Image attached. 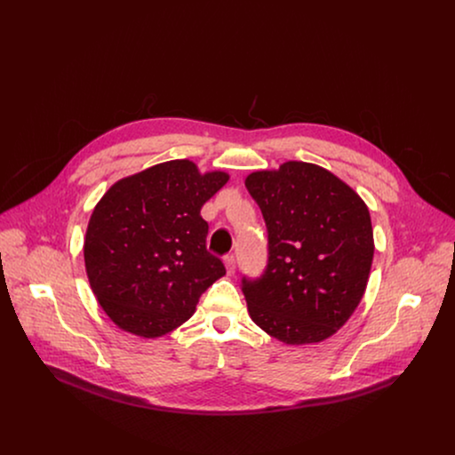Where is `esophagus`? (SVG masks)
Segmentation results:
<instances>
[{"label": "esophagus", "instance_id": "34e87169", "mask_svg": "<svg viewBox=\"0 0 455 455\" xmlns=\"http://www.w3.org/2000/svg\"><path fill=\"white\" fill-rule=\"evenodd\" d=\"M225 266H227V273L230 274V275L235 273V267H237L235 257H234V255H227V257H225Z\"/></svg>", "mask_w": 455, "mask_h": 455}]
</instances>
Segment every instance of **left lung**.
<instances>
[{"label":"left lung","instance_id":"1","mask_svg":"<svg viewBox=\"0 0 455 455\" xmlns=\"http://www.w3.org/2000/svg\"><path fill=\"white\" fill-rule=\"evenodd\" d=\"M267 228V266L241 286L251 320L286 345L331 338L352 316L372 264L363 198L329 171L286 162L246 180Z\"/></svg>","mask_w":455,"mask_h":455}]
</instances>
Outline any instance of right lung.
Instances as JSON below:
<instances>
[{
  "label": "right lung",
  "mask_w": 455,
  "mask_h": 455,
  "mask_svg": "<svg viewBox=\"0 0 455 455\" xmlns=\"http://www.w3.org/2000/svg\"><path fill=\"white\" fill-rule=\"evenodd\" d=\"M228 181L174 160L116 182L98 202L84 262L103 311L121 329L156 338L184 323L225 274L207 251L202 205Z\"/></svg>",
  "instance_id": "1"
}]
</instances>
